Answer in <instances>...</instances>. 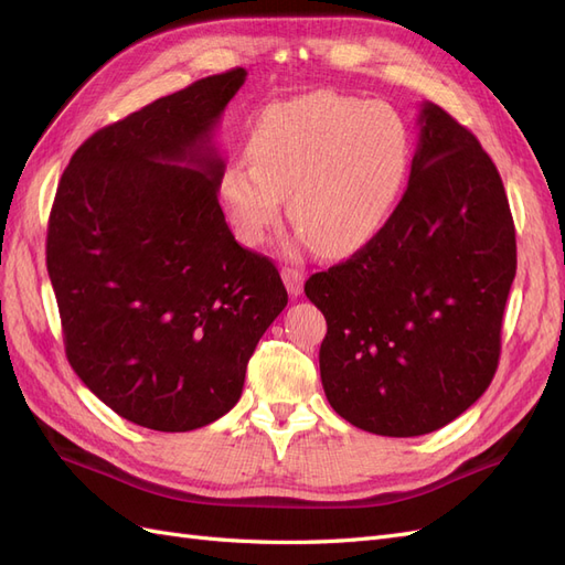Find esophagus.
<instances>
[{
	"mask_svg": "<svg viewBox=\"0 0 565 565\" xmlns=\"http://www.w3.org/2000/svg\"><path fill=\"white\" fill-rule=\"evenodd\" d=\"M282 282H285V287H287L289 297H299L301 289H303V270L292 268V266L282 268Z\"/></svg>",
	"mask_w": 565,
	"mask_h": 565,
	"instance_id": "esophagus-1",
	"label": "esophagus"
}]
</instances>
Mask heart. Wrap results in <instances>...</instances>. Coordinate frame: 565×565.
Wrapping results in <instances>:
<instances>
[{"instance_id": "1", "label": "heart", "mask_w": 565, "mask_h": 565, "mask_svg": "<svg viewBox=\"0 0 565 565\" xmlns=\"http://www.w3.org/2000/svg\"><path fill=\"white\" fill-rule=\"evenodd\" d=\"M245 150L249 164L231 162L216 179L237 241L262 245L287 198L292 226L324 256L351 254L384 231L413 162L396 108L337 92L268 106L252 122Z\"/></svg>"}]
</instances>
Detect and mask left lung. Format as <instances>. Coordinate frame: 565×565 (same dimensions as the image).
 <instances>
[{
	"label": "left lung",
	"mask_w": 565,
	"mask_h": 565,
	"mask_svg": "<svg viewBox=\"0 0 565 565\" xmlns=\"http://www.w3.org/2000/svg\"><path fill=\"white\" fill-rule=\"evenodd\" d=\"M409 181L384 231L303 292L328 320L320 380L339 417L377 436L431 434L490 386L516 276L498 167L424 100Z\"/></svg>",
	"instance_id": "8db88e82"
}]
</instances>
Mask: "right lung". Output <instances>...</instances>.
<instances>
[{"label": "right lung", "mask_w": 565, "mask_h": 565, "mask_svg": "<svg viewBox=\"0 0 565 565\" xmlns=\"http://www.w3.org/2000/svg\"><path fill=\"white\" fill-rule=\"evenodd\" d=\"M243 67L152 100L84 141L61 177L46 268L77 377L119 417L193 431L241 401L287 306L278 268L235 243L214 131Z\"/></svg>", "instance_id": "add662e5"}]
</instances>
